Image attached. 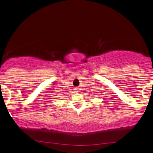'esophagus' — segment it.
<instances>
[{"label": "esophagus", "mask_w": 153, "mask_h": 153, "mask_svg": "<svg viewBox=\"0 0 153 153\" xmlns=\"http://www.w3.org/2000/svg\"><path fill=\"white\" fill-rule=\"evenodd\" d=\"M75 91H76V92H78V88H75Z\"/></svg>", "instance_id": "34e87169"}]
</instances>
